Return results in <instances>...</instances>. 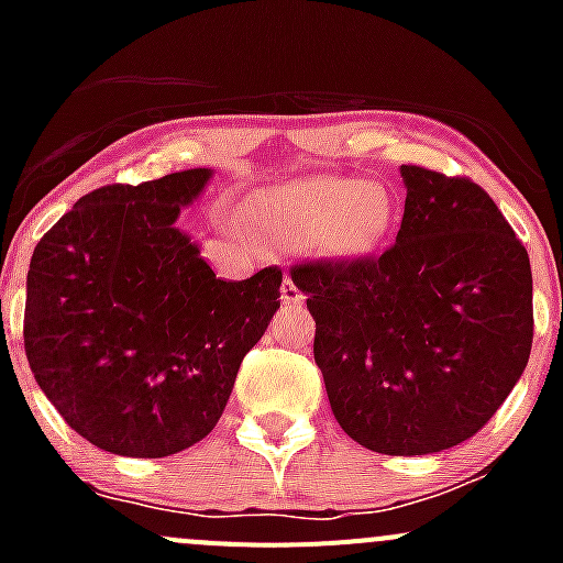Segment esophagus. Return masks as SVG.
<instances>
[{"label":"esophagus","instance_id":"obj_1","mask_svg":"<svg viewBox=\"0 0 563 563\" xmlns=\"http://www.w3.org/2000/svg\"><path fill=\"white\" fill-rule=\"evenodd\" d=\"M283 302L286 305H302L305 302V294L299 291V286L288 275H286V280H283Z\"/></svg>","mask_w":563,"mask_h":563}]
</instances>
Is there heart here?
<instances>
[{"label": "heart", "instance_id": "heart-1", "mask_svg": "<svg viewBox=\"0 0 563 563\" xmlns=\"http://www.w3.org/2000/svg\"><path fill=\"white\" fill-rule=\"evenodd\" d=\"M258 220L275 240L299 242L321 234L334 253H365L387 234L391 203L371 181L316 176L266 192Z\"/></svg>", "mask_w": 563, "mask_h": 563}]
</instances>
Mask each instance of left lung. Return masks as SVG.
<instances>
[{"instance_id":"obj_1","label":"left lung","mask_w":563,"mask_h":563,"mask_svg":"<svg viewBox=\"0 0 563 563\" xmlns=\"http://www.w3.org/2000/svg\"><path fill=\"white\" fill-rule=\"evenodd\" d=\"M400 174L406 209L384 253L297 261L291 280L340 428L382 455H430L479 433L523 376L531 264L468 176Z\"/></svg>"}]
</instances>
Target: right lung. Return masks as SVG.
Masks as SVG:
<instances>
[{"label": "right lung", "mask_w": 563, "mask_h": 563, "mask_svg": "<svg viewBox=\"0 0 563 563\" xmlns=\"http://www.w3.org/2000/svg\"><path fill=\"white\" fill-rule=\"evenodd\" d=\"M209 176L98 187L32 253L24 349L35 382L113 455L168 457L207 439L280 308V266L225 283L174 225Z\"/></svg>", "instance_id": "right-lung-1"}]
</instances>
